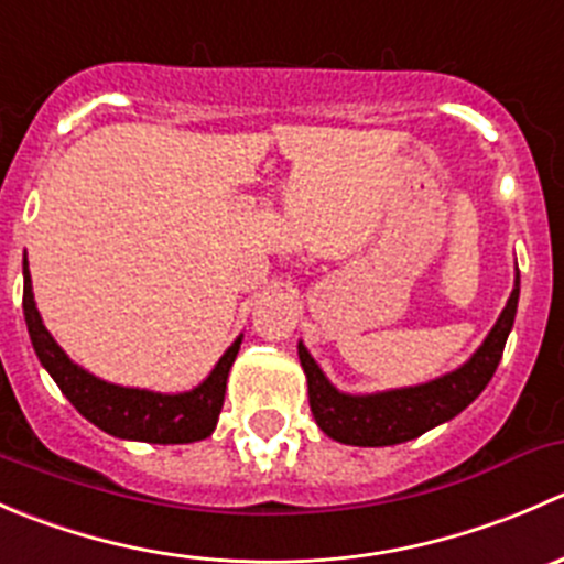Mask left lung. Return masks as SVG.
<instances>
[{
	"instance_id": "8db88e82",
	"label": "left lung",
	"mask_w": 564,
	"mask_h": 564,
	"mask_svg": "<svg viewBox=\"0 0 564 564\" xmlns=\"http://www.w3.org/2000/svg\"><path fill=\"white\" fill-rule=\"evenodd\" d=\"M516 308H519V275L502 316L469 362L429 384L373 392V395H346L335 390L308 349L300 344V362L308 377V401L318 429L329 440L344 445L388 447L414 440L434 425L456 417L491 382L513 329Z\"/></svg>"
}]
</instances>
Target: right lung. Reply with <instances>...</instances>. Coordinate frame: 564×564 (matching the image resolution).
Returning a JSON list of instances; mask_svg holds the SVG:
<instances>
[{
	"mask_svg": "<svg viewBox=\"0 0 564 564\" xmlns=\"http://www.w3.org/2000/svg\"><path fill=\"white\" fill-rule=\"evenodd\" d=\"M24 318L30 329L32 346H35L40 362L54 377L67 401L106 434L119 440L152 442V445H185V442L207 440L215 431L218 414L224 409L226 379L229 368L240 351V340L229 346L218 366L196 390L180 392V395H161L150 390L119 388L104 379L93 377L56 346L48 329L43 327L32 294L30 264L24 259Z\"/></svg>",
	"mask_w": 564,
	"mask_h": 564,
	"instance_id": "right-lung-1",
	"label": "right lung"
}]
</instances>
